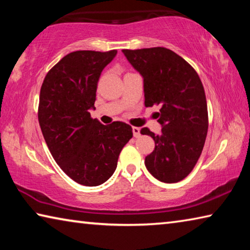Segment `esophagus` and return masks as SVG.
Returning <instances> with one entry per match:
<instances>
[{"label":"esophagus","instance_id":"obj_1","mask_svg":"<svg viewBox=\"0 0 250 250\" xmlns=\"http://www.w3.org/2000/svg\"><path fill=\"white\" fill-rule=\"evenodd\" d=\"M132 132H133V137H134V138L141 137L140 128H138V126H133V128H132Z\"/></svg>","mask_w":250,"mask_h":250}]
</instances>
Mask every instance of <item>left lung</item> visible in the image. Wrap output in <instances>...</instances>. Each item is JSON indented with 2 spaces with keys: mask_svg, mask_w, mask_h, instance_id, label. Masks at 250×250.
Listing matches in <instances>:
<instances>
[{
  "mask_svg": "<svg viewBox=\"0 0 250 250\" xmlns=\"http://www.w3.org/2000/svg\"><path fill=\"white\" fill-rule=\"evenodd\" d=\"M122 53L143 78L146 107L159 104L160 134L147 128L141 134L155 147L146 156V167L156 180L176 183L195 167L204 146L208 113L203 83L185 59L164 47L124 49Z\"/></svg>",
  "mask_w": 250,
  "mask_h": 250,
  "instance_id": "obj_1",
  "label": "left lung"
}]
</instances>
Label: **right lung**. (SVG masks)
<instances>
[{"label": "right lung", "mask_w": 250, "mask_h": 250, "mask_svg": "<svg viewBox=\"0 0 250 250\" xmlns=\"http://www.w3.org/2000/svg\"><path fill=\"white\" fill-rule=\"evenodd\" d=\"M116 55V49L70 53L48 71L41 88L39 122L46 145L62 170L84 186L103 184L113 174L132 138L129 125H104L89 112L96 109L101 71Z\"/></svg>", "instance_id": "obj_1"}]
</instances>
